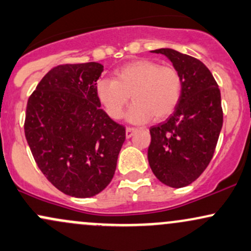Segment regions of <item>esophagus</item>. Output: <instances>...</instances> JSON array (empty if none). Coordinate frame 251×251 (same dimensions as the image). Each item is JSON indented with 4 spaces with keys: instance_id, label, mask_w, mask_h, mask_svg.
Instances as JSON below:
<instances>
[{
    "instance_id": "esophagus-1",
    "label": "esophagus",
    "mask_w": 251,
    "mask_h": 251,
    "mask_svg": "<svg viewBox=\"0 0 251 251\" xmlns=\"http://www.w3.org/2000/svg\"><path fill=\"white\" fill-rule=\"evenodd\" d=\"M136 130L137 129L136 128H131V126H126V138H130L132 135L135 134V132H136Z\"/></svg>"
}]
</instances>
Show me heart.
Wrapping results in <instances>:
<instances>
[{
    "instance_id": "1",
    "label": "heart",
    "mask_w": 251,
    "mask_h": 251,
    "mask_svg": "<svg viewBox=\"0 0 251 251\" xmlns=\"http://www.w3.org/2000/svg\"><path fill=\"white\" fill-rule=\"evenodd\" d=\"M183 90L181 73L173 66H162L152 60L129 62L115 72V79L102 78L96 84V95L105 113L120 120L129 101L128 111L132 123L151 119L163 120L177 108Z\"/></svg>"
}]
</instances>
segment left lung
Wrapping results in <instances>:
<instances>
[{
    "label": "left lung",
    "instance_id": "left-lung-1",
    "mask_svg": "<svg viewBox=\"0 0 251 251\" xmlns=\"http://www.w3.org/2000/svg\"><path fill=\"white\" fill-rule=\"evenodd\" d=\"M166 55L181 73V101L166 122L150 128L148 161L162 183L182 188L193 183L210 163L223 125L219 84L201 61L174 49Z\"/></svg>",
    "mask_w": 251,
    "mask_h": 251
}]
</instances>
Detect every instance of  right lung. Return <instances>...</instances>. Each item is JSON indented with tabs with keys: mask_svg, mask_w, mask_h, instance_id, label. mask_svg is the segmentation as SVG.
Returning a JSON list of instances; mask_svg holds the SVG:
<instances>
[{
	"mask_svg": "<svg viewBox=\"0 0 251 251\" xmlns=\"http://www.w3.org/2000/svg\"><path fill=\"white\" fill-rule=\"evenodd\" d=\"M103 66L60 64L44 75L26 103L25 134L47 179L73 197L95 196L114 177L126 128L96 95Z\"/></svg>",
	"mask_w": 251,
	"mask_h": 251,
	"instance_id": "add662e5",
	"label": "right lung"
}]
</instances>
